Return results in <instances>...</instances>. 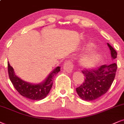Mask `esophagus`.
Here are the masks:
<instances>
[{
    "instance_id": "1",
    "label": "esophagus",
    "mask_w": 124,
    "mask_h": 124,
    "mask_svg": "<svg viewBox=\"0 0 124 124\" xmlns=\"http://www.w3.org/2000/svg\"><path fill=\"white\" fill-rule=\"evenodd\" d=\"M63 68L68 73H71L74 69V65H73L72 62H70V60L65 61L64 63Z\"/></svg>"
}]
</instances>
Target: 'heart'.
<instances>
[{"mask_svg": "<svg viewBox=\"0 0 124 124\" xmlns=\"http://www.w3.org/2000/svg\"><path fill=\"white\" fill-rule=\"evenodd\" d=\"M94 47L92 44H88L85 46L83 50H90ZM101 59V55L98 53L94 52H88L85 54L81 56L78 59V64L81 68L90 69L94 67L97 64Z\"/></svg>", "mask_w": 124, "mask_h": 124, "instance_id": "b5f03b06", "label": "heart"}]
</instances>
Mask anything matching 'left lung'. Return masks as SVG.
<instances>
[{"instance_id": "obj_1", "label": "left lung", "mask_w": 124, "mask_h": 124, "mask_svg": "<svg viewBox=\"0 0 124 124\" xmlns=\"http://www.w3.org/2000/svg\"><path fill=\"white\" fill-rule=\"evenodd\" d=\"M113 59L117 57L116 50L108 43ZM116 63L103 65L98 69L86 70L82 71L85 75L83 83L76 88V92L83 100L91 101L104 95L113 82L117 71Z\"/></svg>"}]
</instances>
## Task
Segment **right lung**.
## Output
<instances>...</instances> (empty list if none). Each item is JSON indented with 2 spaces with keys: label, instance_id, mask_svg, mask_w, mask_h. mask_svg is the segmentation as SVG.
Here are the masks:
<instances>
[{
  "label": "right lung",
  "instance_id": "add662e5",
  "mask_svg": "<svg viewBox=\"0 0 124 124\" xmlns=\"http://www.w3.org/2000/svg\"><path fill=\"white\" fill-rule=\"evenodd\" d=\"M60 71V67H57L44 82L35 85L25 82L18 77L8 62V76L14 87L21 95L31 100H41L48 95L52 87L53 78Z\"/></svg>",
  "mask_w": 124,
  "mask_h": 124
}]
</instances>
